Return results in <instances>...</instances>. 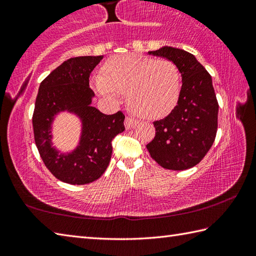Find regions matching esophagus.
Returning a JSON list of instances; mask_svg holds the SVG:
<instances>
[{
	"label": "esophagus",
	"instance_id": "1",
	"mask_svg": "<svg viewBox=\"0 0 256 256\" xmlns=\"http://www.w3.org/2000/svg\"><path fill=\"white\" fill-rule=\"evenodd\" d=\"M124 124H125V128L130 130V128H133L134 126H136V125L138 124V120L132 118H125Z\"/></svg>",
	"mask_w": 256,
	"mask_h": 256
}]
</instances>
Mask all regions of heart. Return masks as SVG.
I'll return each instance as SVG.
<instances>
[{"mask_svg": "<svg viewBox=\"0 0 256 256\" xmlns=\"http://www.w3.org/2000/svg\"><path fill=\"white\" fill-rule=\"evenodd\" d=\"M102 97L116 99L126 92V100L140 118L166 116L180 94V73L170 60H156L136 54L115 55L102 64L100 76L94 80Z\"/></svg>", "mask_w": 256, "mask_h": 256, "instance_id": "obj_1", "label": "heart"}]
</instances>
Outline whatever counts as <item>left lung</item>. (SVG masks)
Instances as JSON below:
<instances>
[{
	"label": "left lung",
	"instance_id": "obj_1",
	"mask_svg": "<svg viewBox=\"0 0 256 256\" xmlns=\"http://www.w3.org/2000/svg\"><path fill=\"white\" fill-rule=\"evenodd\" d=\"M148 54L176 64L182 88L170 114L154 122L156 136L146 149L166 170H188L201 162L216 138L219 106L211 76L196 56L184 50L162 46Z\"/></svg>",
	"mask_w": 256,
	"mask_h": 256
}]
</instances>
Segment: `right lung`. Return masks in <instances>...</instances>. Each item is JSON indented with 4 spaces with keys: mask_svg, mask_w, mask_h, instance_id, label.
<instances>
[{
    "mask_svg": "<svg viewBox=\"0 0 256 256\" xmlns=\"http://www.w3.org/2000/svg\"><path fill=\"white\" fill-rule=\"evenodd\" d=\"M104 56H78L60 64L42 81L32 115L34 136L45 166L56 178L72 185L98 180L110 162L112 141L122 133V112L106 115L92 104L90 73ZM76 116L82 123L76 148L60 153L52 146V123L62 112Z\"/></svg>",
    "mask_w": 256,
    "mask_h": 256,
    "instance_id": "add662e5",
    "label": "right lung"
}]
</instances>
